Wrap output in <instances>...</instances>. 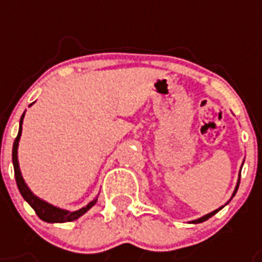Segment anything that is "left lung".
Returning a JSON list of instances; mask_svg holds the SVG:
<instances>
[{
  "instance_id": "1",
  "label": "left lung",
  "mask_w": 262,
  "mask_h": 262,
  "mask_svg": "<svg viewBox=\"0 0 262 262\" xmlns=\"http://www.w3.org/2000/svg\"><path fill=\"white\" fill-rule=\"evenodd\" d=\"M245 162V160H244ZM242 166H244V163H242ZM241 170H242V167H241ZM239 179H241V171H239V175H238V181H236V185H235V189H234V191H232V195H231V199L232 197H234V195H235V193H236V190H238V186H239ZM231 199L228 200L227 203L224 204V205H222V207H219L217 208V209H215V211H212V212H209V213H207V215H204V216H201V217H199V219H194V220H190V222H189V223H201V222H205V220H208L209 219V217H211V216H213L216 213V212H219L220 209H222V208H224L226 207V205H227L228 203H230V201H231Z\"/></svg>"
}]
</instances>
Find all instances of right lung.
<instances>
[{"mask_svg":"<svg viewBox=\"0 0 262 262\" xmlns=\"http://www.w3.org/2000/svg\"><path fill=\"white\" fill-rule=\"evenodd\" d=\"M34 103H31L32 106ZM24 115H26V111L23 113L21 118H20V125H18V135L16 137L13 143V149H12V162H13L14 167V178H16V183H17V187L20 193H21L23 199L26 200L27 203L30 204L32 209L35 211V213L43 220V222H47V223H67V222H73V220H77L80 216H83L87 211H90L91 208L94 207L96 201H98V195L95 197L92 201L85 205V207L80 208L77 211H69V209H63V208L55 207L53 204L47 203L43 199L38 197L35 194L34 191L31 190L27 182L23 178L21 170H20V164H18V156H17V149H18V141H20V137H21L23 132V119H24Z\"/></svg>","mask_w":262,"mask_h":262,"instance_id":"1","label":"right lung"}]
</instances>
